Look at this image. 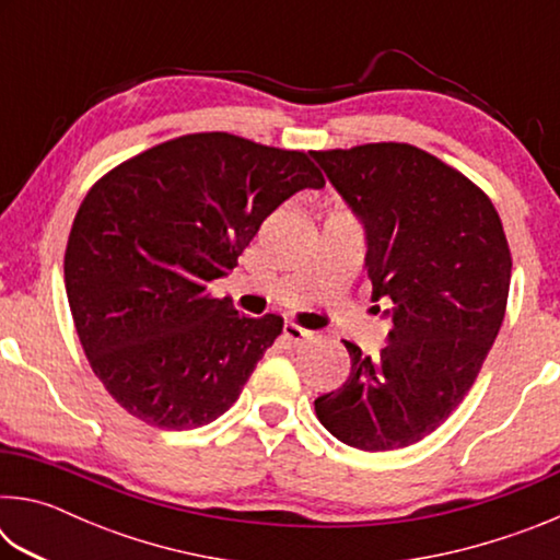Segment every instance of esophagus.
<instances>
[{"label": "esophagus", "instance_id": "34e87169", "mask_svg": "<svg viewBox=\"0 0 560 560\" xmlns=\"http://www.w3.org/2000/svg\"><path fill=\"white\" fill-rule=\"evenodd\" d=\"M311 334L306 328H301V326H296V324H283V338L289 340V343H293V346H301L303 340H306Z\"/></svg>", "mask_w": 560, "mask_h": 560}]
</instances>
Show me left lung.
I'll return each instance as SVG.
<instances>
[{
  "label": "left lung",
  "instance_id": "obj_1",
  "mask_svg": "<svg viewBox=\"0 0 560 560\" xmlns=\"http://www.w3.org/2000/svg\"><path fill=\"white\" fill-rule=\"evenodd\" d=\"M311 155L365 226L373 301L393 303L381 355L346 340L350 375L318 397L316 415L355 450L410 447L464 400L499 334L511 281L504 226L469 177L415 145Z\"/></svg>",
  "mask_w": 560,
  "mask_h": 560
}]
</instances>
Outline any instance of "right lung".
Here are the masks:
<instances>
[{
  "label": "right lung",
  "instance_id": "1",
  "mask_svg": "<svg viewBox=\"0 0 560 560\" xmlns=\"http://www.w3.org/2000/svg\"><path fill=\"white\" fill-rule=\"evenodd\" d=\"M326 179L301 150L192 132L103 175L75 212L63 279L75 334L122 410L195 430L230 410L283 318H246L210 281L261 222Z\"/></svg>",
  "mask_w": 560,
  "mask_h": 560
}]
</instances>
